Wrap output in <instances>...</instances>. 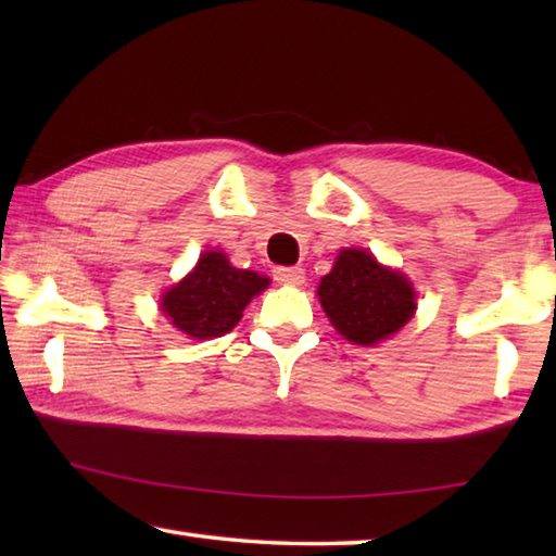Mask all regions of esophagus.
<instances>
[{
    "mask_svg": "<svg viewBox=\"0 0 556 556\" xmlns=\"http://www.w3.org/2000/svg\"><path fill=\"white\" fill-rule=\"evenodd\" d=\"M275 279L279 281V285L299 287V285H304V269L301 267H275Z\"/></svg>",
    "mask_w": 556,
    "mask_h": 556,
    "instance_id": "34e87169",
    "label": "esophagus"
}]
</instances>
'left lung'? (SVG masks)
Returning a JSON list of instances; mask_svg holds the SVG:
<instances>
[{
  "label": "left lung",
  "mask_w": 556,
  "mask_h": 556,
  "mask_svg": "<svg viewBox=\"0 0 556 556\" xmlns=\"http://www.w3.org/2000/svg\"><path fill=\"white\" fill-rule=\"evenodd\" d=\"M316 294L336 331L355 345H375L394 336L417 308L407 277L355 248L338 252Z\"/></svg>",
  "instance_id": "obj_1"
}]
</instances>
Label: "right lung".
Returning <instances> with one entry per match:
<instances>
[{"instance_id": "add662e5", "label": "right lung", "mask_w": 556, "mask_h": 556, "mask_svg": "<svg viewBox=\"0 0 556 556\" xmlns=\"http://www.w3.org/2000/svg\"><path fill=\"white\" fill-rule=\"evenodd\" d=\"M267 287L265 275L232 267L225 252L208 250L193 271L162 296V312L178 331L205 341L232 331L244 306Z\"/></svg>"}]
</instances>
